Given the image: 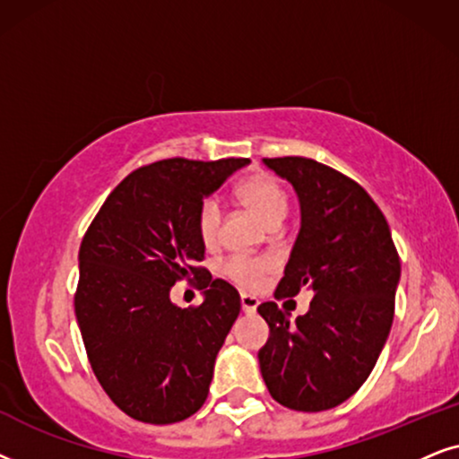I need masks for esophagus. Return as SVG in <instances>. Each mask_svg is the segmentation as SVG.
Wrapping results in <instances>:
<instances>
[{"mask_svg":"<svg viewBox=\"0 0 459 459\" xmlns=\"http://www.w3.org/2000/svg\"><path fill=\"white\" fill-rule=\"evenodd\" d=\"M258 300L254 296H241V310L246 315H254L255 308H258Z\"/></svg>","mask_w":459,"mask_h":459,"instance_id":"esophagus-1","label":"esophagus"}]
</instances>
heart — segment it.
I'll return each mask as SVG.
<instances>
[{"label":"heart","instance_id":"obj_1","mask_svg":"<svg viewBox=\"0 0 459 459\" xmlns=\"http://www.w3.org/2000/svg\"><path fill=\"white\" fill-rule=\"evenodd\" d=\"M237 195H239L243 204L252 207L255 216L264 220L268 226L274 222H283L290 201H287L285 188L281 186L277 178H273L271 174L258 172L247 176V178L241 180L239 186H237ZM220 229H222V205H220L218 199L210 197L199 205L197 212V230L201 241H204L205 246L218 243ZM268 268H271V264H268L266 260L235 255V258L224 262L222 271L226 277L235 281V283L243 287V290H254Z\"/></svg>","mask_w":459,"mask_h":459}]
</instances>
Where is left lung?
I'll list each match as a JSON object with an SVG mask.
<instances>
[{"label": "left lung", "mask_w": 459, "mask_h": 459, "mask_svg": "<svg viewBox=\"0 0 459 459\" xmlns=\"http://www.w3.org/2000/svg\"><path fill=\"white\" fill-rule=\"evenodd\" d=\"M293 186L300 230L274 296L313 291L307 315L258 307L271 327L258 361L268 393L296 411H325L357 393L386 344L401 262L363 186L307 157L262 159Z\"/></svg>", "instance_id": "left-lung-1"}]
</instances>
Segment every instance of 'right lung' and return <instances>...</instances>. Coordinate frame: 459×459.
I'll use <instances>...</instances> for the list:
<instances>
[{"instance_id":"obj_1","label":"right lung","mask_w":459,"mask_h":459,"mask_svg":"<svg viewBox=\"0 0 459 459\" xmlns=\"http://www.w3.org/2000/svg\"><path fill=\"white\" fill-rule=\"evenodd\" d=\"M249 159H163L108 195L79 247L75 315L90 365L121 411L174 424L199 411L218 351L241 310L239 291L197 262V212ZM197 278L204 302L176 307V280Z\"/></svg>"}]
</instances>
